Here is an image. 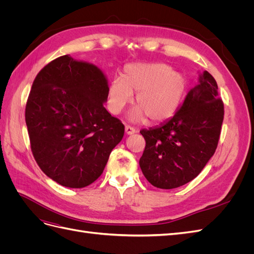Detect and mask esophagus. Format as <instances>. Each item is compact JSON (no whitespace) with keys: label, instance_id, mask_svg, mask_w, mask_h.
I'll return each mask as SVG.
<instances>
[{"label":"esophagus","instance_id":"1","mask_svg":"<svg viewBox=\"0 0 254 254\" xmlns=\"http://www.w3.org/2000/svg\"><path fill=\"white\" fill-rule=\"evenodd\" d=\"M135 132V129L133 127H130V126H125V133L127 135H130V134H133Z\"/></svg>","mask_w":254,"mask_h":254}]
</instances>
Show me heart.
Listing matches in <instances>:
<instances>
[{
	"label": "heart",
	"instance_id": "obj_1",
	"mask_svg": "<svg viewBox=\"0 0 254 254\" xmlns=\"http://www.w3.org/2000/svg\"><path fill=\"white\" fill-rule=\"evenodd\" d=\"M188 80L183 73L166 64H131L125 66L122 78H115L108 89V109L119 114L132 101L130 122H140L145 117L151 123L170 119L186 94Z\"/></svg>",
	"mask_w": 254,
	"mask_h": 254
}]
</instances>
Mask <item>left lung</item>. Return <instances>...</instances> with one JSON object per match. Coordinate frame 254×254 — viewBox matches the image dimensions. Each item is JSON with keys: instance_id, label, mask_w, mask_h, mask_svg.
<instances>
[{"instance_id": "obj_1", "label": "left lung", "mask_w": 254, "mask_h": 254, "mask_svg": "<svg viewBox=\"0 0 254 254\" xmlns=\"http://www.w3.org/2000/svg\"><path fill=\"white\" fill-rule=\"evenodd\" d=\"M216 80L206 71L187 94L174 117L141 130L146 141L140 167L153 187L179 188L200 174L216 150L224 104Z\"/></svg>"}]
</instances>
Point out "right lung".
Masks as SVG:
<instances>
[{
  "label": "right lung",
  "instance_id": "obj_1",
  "mask_svg": "<svg viewBox=\"0 0 254 254\" xmlns=\"http://www.w3.org/2000/svg\"><path fill=\"white\" fill-rule=\"evenodd\" d=\"M108 79L87 61L64 55L38 73L25 108L30 148L60 186L81 189L104 172L124 125L106 110Z\"/></svg>",
  "mask_w": 254,
  "mask_h": 254
}]
</instances>
